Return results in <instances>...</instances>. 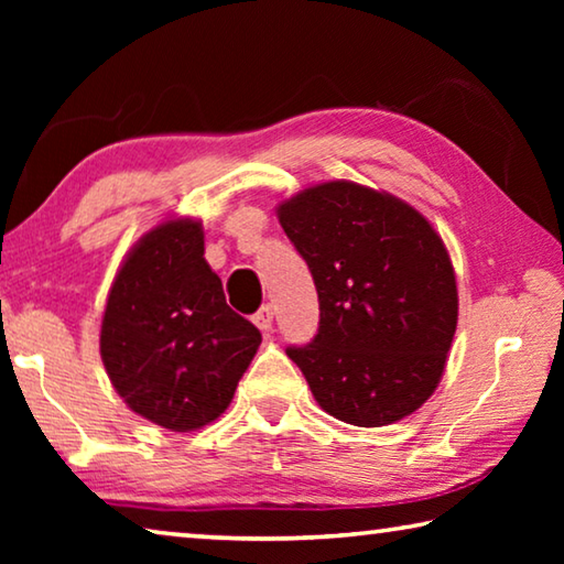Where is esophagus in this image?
I'll return each mask as SVG.
<instances>
[{
	"mask_svg": "<svg viewBox=\"0 0 564 564\" xmlns=\"http://www.w3.org/2000/svg\"><path fill=\"white\" fill-rule=\"evenodd\" d=\"M253 323H256V326H259L263 333L271 330V326H273V305H269V303L261 305L259 313H256V316H253Z\"/></svg>",
	"mask_w": 564,
	"mask_h": 564,
	"instance_id": "obj_1",
	"label": "esophagus"
}]
</instances>
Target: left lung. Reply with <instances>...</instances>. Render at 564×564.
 I'll use <instances>...</instances> for the list:
<instances>
[{"label": "left lung", "mask_w": 564, "mask_h": 564, "mask_svg": "<svg viewBox=\"0 0 564 564\" xmlns=\"http://www.w3.org/2000/svg\"><path fill=\"white\" fill-rule=\"evenodd\" d=\"M308 263L321 323L308 346L285 348L328 415L390 425L441 383L457 326V285L443 238L400 198L328 181L279 206Z\"/></svg>", "instance_id": "obj_1"}]
</instances>
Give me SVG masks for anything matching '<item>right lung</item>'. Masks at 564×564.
<instances>
[{
	"label": "right lung",
	"instance_id": "right-lung-1",
	"mask_svg": "<svg viewBox=\"0 0 564 564\" xmlns=\"http://www.w3.org/2000/svg\"><path fill=\"white\" fill-rule=\"evenodd\" d=\"M261 346L204 259V228L171 218L123 259L101 321V360L133 413L188 433L224 413Z\"/></svg>",
	"mask_w": 564,
	"mask_h": 564
}]
</instances>
